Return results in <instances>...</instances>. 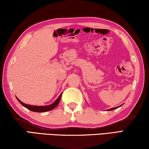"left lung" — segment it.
Returning a JSON list of instances; mask_svg holds the SVG:
<instances>
[{"label": "left lung", "mask_w": 149, "mask_h": 149, "mask_svg": "<svg viewBox=\"0 0 149 149\" xmlns=\"http://www.w3.org/2000/svg\"><path fill=\"white\" fill-rule=\"evenodd\" d=\"M120 106H118V107H116V108H113L109 109H108V110H113V109H116V108H119V107H120Z\"/></svg>", "instance_id": "8db88e82"}]
</instances>
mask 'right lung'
Here are the masks:
<instances>
[{
    "mask_svg": "<svg viewBox=\"0 0 149 149\" xmlns=\"http://www.w3.org/2000/svg\"><path fill=\"white\" fill-rule=\"evenodd\" d=\"M61 96L62 94L58 96V98L56 100L53 102V104L49 105V106H31V105H28V104H26L23 103L22 102H21L18 98H17L18 101L23 106L25 107L27 109H28L29 110L32 111H35V112H45V111H50L52 109H54L57 106V105L59 103V102L61 100Z\"/></svg>",
    "mask_w": 149,
    "mask_h": 149,
    "instance_id": "1",
    "label": "right lung"
}]
</instances>
